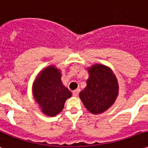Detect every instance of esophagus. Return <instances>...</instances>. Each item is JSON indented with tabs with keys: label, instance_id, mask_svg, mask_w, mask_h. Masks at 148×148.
<instances>
[{
	"label": "esophagus",
	"instance_id": "1",
	"mask_svg": "<svg viewBox=\"0 0 148 148\" xmlns=\"http://www.w3.org/2000/svg\"><path fill=\"white\" fill-rule=\"evenodd\" d=\"M79 92H80L79 88H77V89H76V90L73 91V96H77V95H78V93H79Z\"/></svg>",
	"mask_w": 148,
	"mask_h": 148
}]
</instances>
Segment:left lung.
Returning a JSON list of instances; mask_svg holds the SVG:
<instances>
[{
    "instance_id": "left-lung-1",
    "label": "left lung",
    "mask_w": 148,
    "mask_h": 148,
    "mask_svg": "<svg viewBox=\"0 0 148 148\" xmlns=\"http://www.w3.org/2000/svg\"><path fill=\"white\" fill-rule=\"evenodd\" d=\"M89 77L86 87L79 94L86 109L92 114L104 112L115 102L119 95V83L112 71L101 64L88 68Z\"/></svg>"
}]
</instances>
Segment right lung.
<instances>
[{
  "mask_svg": "<svg viewBox=\"0 0 148 148\" xmlns=\"http://www.w3.org/2000/svg\"><path fill=\"white\" fill-rule=\"evenodd\" d=\"M33 94L41 111L48 116H56L64 108L71 92L61 82V72L55 66H49L40 73L33 85Z\"/></svg>",
  "mask_w": 148,
  "mask_h": 148,
  "instance_id": "right-lung-1",
  "label": "right lung"
}]
</instances>
